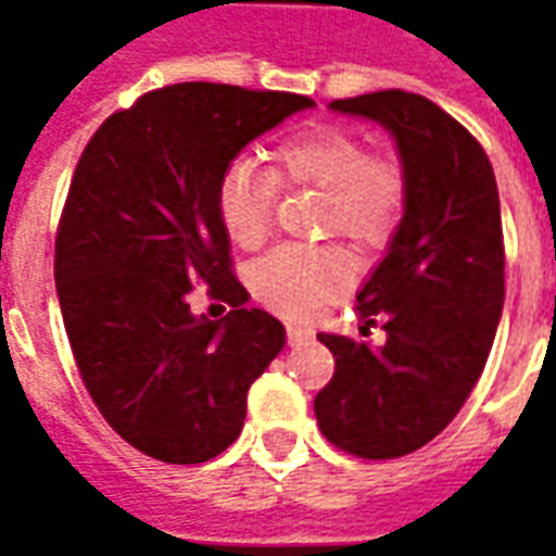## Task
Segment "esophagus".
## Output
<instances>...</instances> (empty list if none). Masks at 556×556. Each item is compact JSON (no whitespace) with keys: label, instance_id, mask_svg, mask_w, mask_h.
<instances>
[{"label":"esophagus","instance_id":"34e87169","mask_svg":"<svg viewBox=\"0 0 556 556\" xmlns=\"http://www.w3.org/2000/svg\"><path fill=\"white\" fill-rule=\"evenodd\" d=\"M311 338H314V331H311V328L287 326V343H290V346H302V343H307Z\"/></svg>","mask_w":556,"mask_h":556}]
</instances>
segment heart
Wrapping results in <instances>:
<instances>
[{
	"instance_id": "obj_1",
	"label": "heart",
	"mask_w": 556,
	"mask_h": 556,
	"mask_svg": "<svg viewBox=\"0 0 556 556\" xmlns=\"http://www.w3.org/2000/svg\"><path fill=\"white\" fill-rule=\"evenodd\" d=\"M273 174L251 160L230 162L216 189L218 218L239 249H257L273 230L275 184L307 186L326 194V233L355 249H376L403 216L406 172L391 156H370L358 136L314 127L275 150ZM350 281L338 249H283L251 269V290L283 317H307Z\"/></svg>"
}]
</instances>
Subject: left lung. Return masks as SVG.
Returning <instances> with one entry per match:
<instances>
[{
    "label": "left lung",
    "mask_w": 556,
    "mask_h": 556,
    "mask_svg": "<svg viewBox=\"0 0 556 556\" xmlns=\"http://www.w3.org/2000/svg\"><path fill=\"white\" fill-rule=\"evenodd\" d=\"M331 112L391 132L406 206L388 251L358 290L382 346L317 334L334 376L314 400L331 444L396 459L439 435L473 391L504 311V230L492 162L459 121L408 91L334 100Z\"/></svg>",
    "instance_id": "8db88e82"
}]
</instances>
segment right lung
Returning <instances> with one entry per match:
<instances>
[{"mask_svg":"<svg viewBox=\"0 0 556 556\" xmlns=\"http://www.w3.org/2000/svg\"><path fill=\"white\" fill-rule=\"evenodd\" d=\"M314 100L180 83L103 121L73 172L55 239V290L73 358L106 424L168 465H198L242 432L245 396L287 343L245 307L216 189L239 150ZM238 307L213 324L191 281Z\"/></svg>","mask_w":556,"mask_h":556,"instance_id":"1","label":"right lung"}]
</instances>
